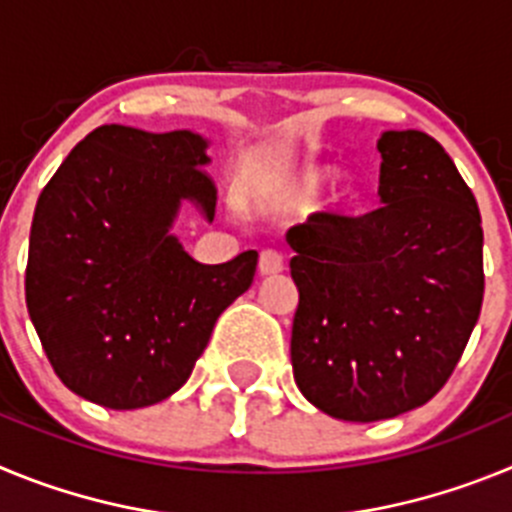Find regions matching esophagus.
<instances>
[{
  "label": "esophagus",
  "mask_w": 512,
  "mask_h": 512,
  "mask_svg": "<svg viewBox=\"0 0 512 512\" xmlns=\"http://www.w3.org/2000/svg\"><path fill=\"white\" fill-rule=\"evenodd\" d=\"M259 269L261 274H279L284 269V256L277 248H264L259 253Z\"/></svg>",
  "instance_id": "obj_1"
}]
</instances>
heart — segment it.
<instances>
[{"mask_svg": "<svg viewBox=\"0 0 512 512\" xmlns=\"http://www.w3.org/2000/svg\"><path fill=\"white\" fill-rule=\"evenodd\" d=\"M330 174H333L330 166L318 164V161L284 166L261 179L253 189V197L271 212H302L318 200ZM338 200H346V192L338 194Z\"/></svg>", "mask_w": 512, "mask_h": 512, "instance_id": "b5f03b06", "label": "heart"}]
</instances>
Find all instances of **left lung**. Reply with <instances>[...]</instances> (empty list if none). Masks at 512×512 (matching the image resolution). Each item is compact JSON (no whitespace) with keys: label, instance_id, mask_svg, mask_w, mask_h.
<instances>
[{"label":"left lung","instance_id":"1","mask_svg":"<svg viewBox=\"0 0 512 512\" xmlns=\"http://www.w3.org/2000/svg\"><path fill=\"white\" fill-rule=\"evenodd\" d=\"M366 215L315 212L287 233L300 292L292 369L338 420L420 408L449 382L485 297L482 217L436 138L390 130Z\"/></svg>","mask_w":512,"mask_h":512}]
</instances>
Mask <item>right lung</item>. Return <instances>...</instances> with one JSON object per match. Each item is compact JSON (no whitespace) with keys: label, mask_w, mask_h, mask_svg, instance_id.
Listing matches in <instances>:
<instances>
[{"label":"right lung","mask_w":512,"mask_h":512,"mask_svg":"<svg viewBox=\"0 0 512 512\" xmlns=\"http://www.w3.org/2000/svg\"><path fill=\"white\" fill-rule=\"evenodd\" d=\"M205 140L102 125L38 197L25 302L53 372L102 408L174 395L220 312L251 287L259 253L197 264L169 235L179 202L215 217Z\"/></svg>","instance_id":"obj_1"}]
</instances>
